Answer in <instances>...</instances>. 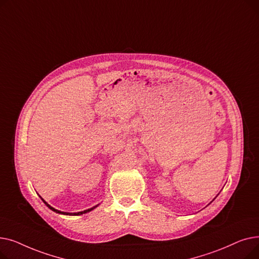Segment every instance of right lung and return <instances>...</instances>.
Returning a JSON list of instances; mask_svg holds the SVG:
<instances>
[{
	"instance_id": "add662e5",
	"label": "right lung",
	"mask_w": 259,
	"mask_h": 259,
	"mask_svg": "<svg viewBox=\"0 0 259 259\" xmlns=\"http://www.w3.org/2000/svg\"><path fill=\"white\" fill-rule=\"evenodd\" d=\"M42 200L45 202V205L49 208V209H51L52 211H54V212H57V213H60V214H65V215H81V214H84V213H87V212H90L91 210H93L94 208H97L98 206H95V207H93V208H91V209H88V210H85V211H81V212H77V213H67V212H62V211H59V210H57V209H54V208H52L50 205H48V203L42 198Z\"/></svg>"
}]
</instances>
